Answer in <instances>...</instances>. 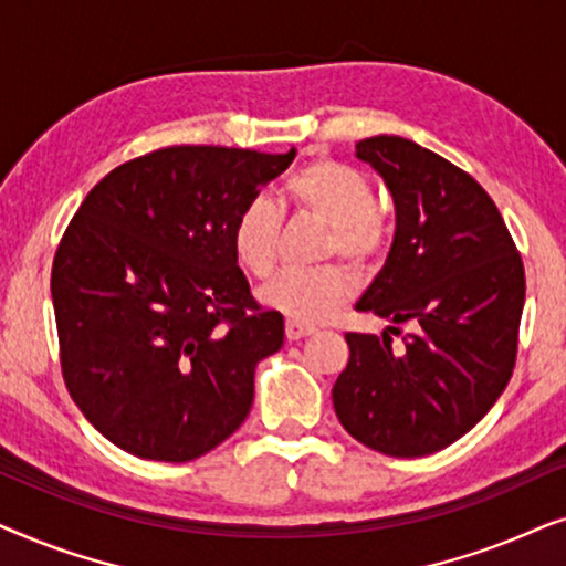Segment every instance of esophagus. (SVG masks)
Instances as JSON below:
<instances>
[{
    "label": "esophagus",
    "instance_id": "34e87169",
    "mask_svg": "<svg viewBox=\"0 0 566 566\" xmlns=\"http://www.w3.org/2000/svg\"><path fill=\"white\" fill-rule=\"evenodd\" d=\"M308 335H314V327H308V324H301V322H293V319L285 322V337H289V339H301V337H308Z\"/></svg>",
    "mask_w": 566,
    "mask_h": 566
}]
</instances>
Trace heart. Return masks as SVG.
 Listing matches in <instances>:
<instances>
[{
	"mask_svg": "<svg viewBox=\"0 0 566 566\" xmlns=\"http://www.w3.org/2000/svg\"><path fill=\"white\" fill-rule=\"evenodd\" d=\"M285 198L298 211L329 227L327 254L368 265L389 244V227L376 211V188L360 169L322 159L306 165L285 182ZM281 211L265 198H254L237 213L231 247L237 262L254 277H268L277 262ZM353 275L343 265L285 270L260 289V301L293 322H324L350 298Z\"/></svg>",
	"mask_w": 566,
	"mask_h": 566,
	"instance_id": "1",
	"label": "heart"
}]
</instances>
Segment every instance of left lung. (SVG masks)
Here are the masks:
<instances>
[{
	"label": "left lung",
	"instance_id": "1",
	"mask_svg": "<svg viewBox=\"0 0 566 566\" xmlns=\"http://www.w3.org/2000/svg\"><path fill=\"white\" fill-rule=\"evenodd\" d=\"M384 177L397 231L355 308L389 319L347 332L350 360L332 401L363 446L417 459L451 446L490 412L513 376L525 270L494 200L469 172L401 136L355 144ZM416 329L401 348L389 331Z\"/></svg>",
	"mask_w": 566,
	"mask_h": 566
}]
</instances>
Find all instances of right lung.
<instances>
[{
	"label": "right lung",
	"mask_w": 566,
	"mask_h": 566,
	"mask_svg": "<svg viewBox=\"0 0 566 566\" xmlns=\"http://www.w3.org/2000/svg\"><path fill=\"white\" fill-rule=\"evenodd\" d=\"M293 157L167 146L115 167L69 221L51 270L61 370L126 453L192 461L250 415L285 329L252 298L231 227Z\"/></svg>",
	"instance_id": "add662e5"
}]
</instances>
